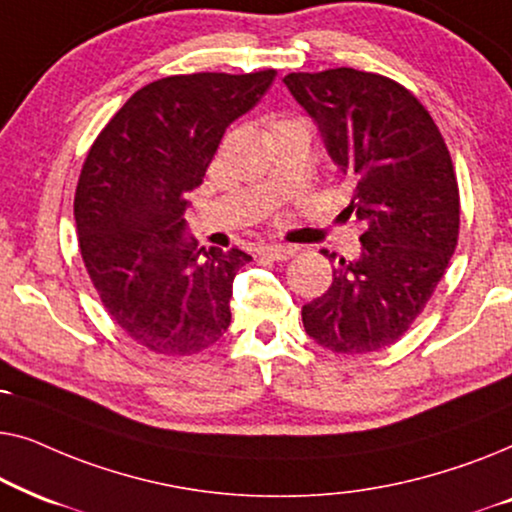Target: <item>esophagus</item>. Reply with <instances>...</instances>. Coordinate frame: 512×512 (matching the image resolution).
<instances>
[{
  "label": "esophagus",
  "instance_id": "34e87169",
  "mask_svg": "<svg viewBox=\"0 0 512 512\" xmlns=\"http://www.w3.org/2000/svg\"><path fill=\"white\" fill-rule=\"evenodd\" d=\"M261 254L272 258V261H289V258L296 254V249L284 247V244H272V247H263Z\"/></svg>",
  "mask_w": 512,
  "mask_h": 512
}]
</instances>
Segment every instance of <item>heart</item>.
Listing matches in <instances>:
<instances>
[{"mask_svg":"<svg viewBox=\"0 0 512 512\" xmlns=\"http://www.w3.org/2000/svg\"><path fill=\"white\" fill-rule=\"evenodd\" d=\"M279 123H282V121H279ZM275 125H277V123H275Z\"/></svg>","mask_w":512,"mask_h":512,"instance_id":"b5f03b06","label":"heart"}]
</instances>
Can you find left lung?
<instances>
[{"instance_id":"1","label":"left lung","mask_w":512,"mask_h":512,"mask_svg":"<svg viewBox=\"0 0 512 512\" xmlns=\"http://www.w3.org/2000/svg\"><path fill=\"white\" fill-rule=\"evenodd\" d=\"M284 83L354 179L347 209L366 223L356 261L324 251L333 282L303 305V326L335 354L377 352L415 324L457 249L450 151L424 104L389 76L338 67L286 74Z\"/></svg>"}]
</instances>
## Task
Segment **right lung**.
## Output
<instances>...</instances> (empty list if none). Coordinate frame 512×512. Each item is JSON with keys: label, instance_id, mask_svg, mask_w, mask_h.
<instances>
[{"label": "right lung", "instance_id": "right-lung-1", "mask_svg": "<svg viewBox=\"0 0 512 512\" xmlns=\"http://www.w3.org/2000/svg\"><path fill=\"white\" fill-rule=\"evenodd\" d=\"M275 76L200 72L146 83L83 160L74 195L83 265L109 317L149 352L200 354L230 326L233 279L251 256L198 247L184 233L186 193Z\"/></svg>", "mask_w": 512, "mask_h": 512}]
</instances>
